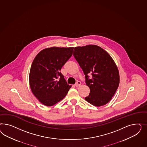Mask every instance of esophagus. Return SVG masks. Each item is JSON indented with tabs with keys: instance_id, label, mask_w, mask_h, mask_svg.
Instances as JSON below:
<instances>
[{
	"instance_id": "1",
	"label": "esophagus",
	"mask_w": 147,
	"mask_h": 147,
	"mask_svg": "<svg viewBox=\"0 0 147 147\" xmlns=\"http://www.w3.org/2000/svg\"><path fill=\"white\" fill-rule=\"evenodd\" d=\"M81 84V82L79 81H78L76 82V84H75V86H76V87H79V86H80Z\"/></svg>"
}]
</instances>
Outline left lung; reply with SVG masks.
Returning <instances> with one entry per match:
<instances>
[{"mask_svg": "<svg viewBox=\"0 0 147 147\" xmlns=\"http://www.w3.org/2000/svg\"><path fill=\"white\" fill-rule=\"evenodd\" d=\"M73 55L85 75L90 93L85 100L94 106L106 105L117 89L119 73L110 55L96 45L75 47ZM92 75L91 78L89 75Z\"/></svg>", "mask_w": 147, "mask_h": 147, "instance_id": "obj_1", "label": "left lung"}]
</instances>
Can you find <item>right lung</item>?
Masks as SVG:
<instances>
[{
  "mask_svg": "<svg viewBox=\"0 0 147 147\" xmlns=\"http://www.w3.org/2000/svg\"><path fill=\"white\" fill-rule=\"evenodd\" d=\"M73 49L53 47L44 49L32 63L30 87L34 96L45 106H51L61 101L71 87L60 71L71 57Z\"/></svg>",
  "mask_w": 147,
  "mask_h": 147,
  "instance_id": "right-lung-1",
  "label": "right lung"
}]
</instances>
